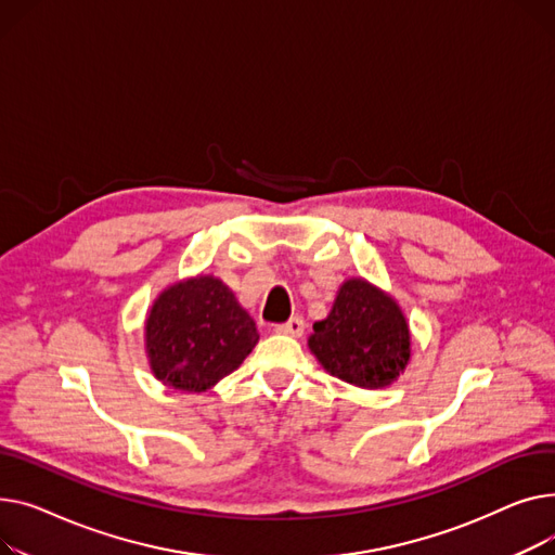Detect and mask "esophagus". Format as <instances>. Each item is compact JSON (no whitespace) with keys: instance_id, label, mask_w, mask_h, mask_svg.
<instances>
[{"instance_id":"1","label":"esophagus","mask_w":555,"mask_h":555,"mask_svg":"<svg viewBox=\"0 0 555 555\" xmlns=\"http://www.w3.org/2000/svg\"><path fill=\"white\" fill-rule=\"evenodd\" d=\"M275 332H278V334H286V336H296V338H298V336H302V334H305V320H302L300 315L291 318V320H286V322L278 324Z\"/></svg>"}]
</instances>
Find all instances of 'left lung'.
Masks as SVG:
<instances>
[{
  "label": "left lung",
  "instance_id": "obj_1",
  "mask_svg": "<svg viewBox=\"0 0 555 555\" xmlns=\"http://www.w3.org/2000/svg\"><path fill=\"white\" fill-rule=\"evenodd\" d=\"M309 349L332 376L378 389L405 372L410 330L392 296L363 278H351L343 282L330 315L313 324Z\"/></svg>",
  "mask_w": 555,
  "mask_h": 555
}]
</instances>
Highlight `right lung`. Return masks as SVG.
<instances>
[{"label": "right lung", "mask_w": 555, "mask_h": 555, "mask_svg": "<svg viewBox=\"0 0 555 555\" xmlns=\"http://www.w3.org/2000/svg\"><path fill=\"white\" fill-rule=\"evenodd\" d=\"M253 318L235 293L212 275L168 286L145 320L152 374L183 392H206L235 372L257 345Z\"/></svg>", "instance_id": "add662e5"}]
</instances>
